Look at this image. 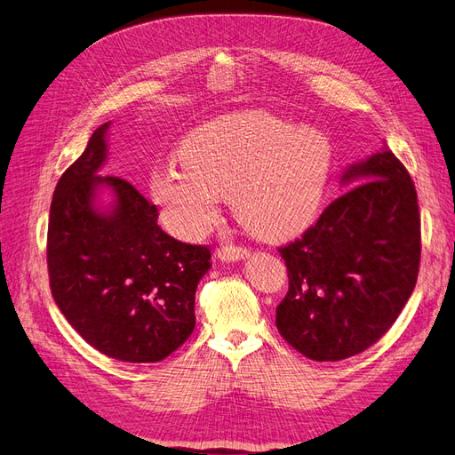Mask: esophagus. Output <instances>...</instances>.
<instances>
[{
  "label": "esophagus",
  "instance_id": "obj_1",
  "mask_svg": "<svg viewBox=\"0 0 455 455\" xmlns=\"http://www.w3.org/2000/svg\"><path fill=\"white\" fill-rule=\"evenodd\" d=\"M216 254L220 260L235 262V260H243V258L249 254V251L244 247H237V244H222V247H218Z\"/></svg>",
  "mask_w": 455,
  "mask_h": 455
}]
</instances>
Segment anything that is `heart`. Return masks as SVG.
<instances>
[{"instance_id":"heart-1","label":"heart","mask_w":455,"mask_h":455,"mask_svg":"<svg viewBox=\"0 0 455 455\" xmlns=\"http://www.w3.org/2000/svg\"><path fill=\"white\" fill-rule=\"evenodd\" d=\"M181 166L158 168L155 201L183 237L214 224L218 197H229L237 222L262 239H283L312 222L327 188L333 147L314 128L294 130L266 113L208 122L180 147Z\"/></svg>"}]
</instances>
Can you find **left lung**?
Segmentation results:
<instances>
[{
    "label": "left lung",
    "instance_id": "8db88e82",
    "mask_svg": "<svg viewBox=\"0 0 455 455\" xmlns=\"http://www.w3.org/2000/svg\"><path fill=\"white\" fill-rule=\"evenodd\" d=\"M362 178L283 247L289 291L275 310L279 335L315 362H339L383 337L411 297L421 260L417 191L385 149L354 164Z\"/></svg>",
    "mask_w": 455,
    "mask_h": 455
}]
</instances>
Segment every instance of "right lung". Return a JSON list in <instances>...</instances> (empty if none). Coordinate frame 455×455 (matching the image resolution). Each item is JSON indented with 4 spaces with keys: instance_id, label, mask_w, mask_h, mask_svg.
Here are the masks:
<instances>
[{
    "instance_id": "1",
    "label": "right lung",
    "mask_w": 455,
    "mask_h": 455,
    "mask_svg": "<svg viewBox=\"0 0 455 455\" xmlns=\"http://www.w3.org/2000/svg\"><path fill=\"white\" fill-rule=\"evenodd\" d=\"M103 124L60 176L47 226L49 289L67 322L95 350L130 363L161 362L195 327V291L211 267V249L170 237L156 206L130 181L100 176ZM100 185L117 206L97 213Z\"/></svg>"
}]
</instances>
